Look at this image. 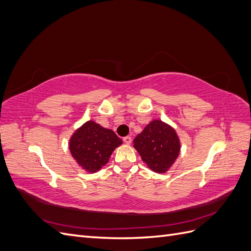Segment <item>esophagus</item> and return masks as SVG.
<instances>
[{"label": "esophagus", "mask_w": 251, "mask_h": 251, "mask_svg": "<svg viewBox=\"0 0 251 251\" xmlns=\"http://www.w3.org/2000/svg\"><path fill=\"white\" fill-rule=\"evenodd\" d=\"M124 142L126 144H130L132 142V137H130V136H126V137H124Z\"/></svg>", "instance_id": "1"}]
</instances>
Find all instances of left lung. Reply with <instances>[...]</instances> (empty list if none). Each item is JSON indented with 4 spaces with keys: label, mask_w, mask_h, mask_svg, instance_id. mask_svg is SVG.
<instances>
[{
    "label": "left lung",
    "mask_w": 251,
    "mask_h": 251,
    "mask_svg": "<svg viewBox=\"0 0 251 251\" xmlns=\"http://www.w3.org/2000/svg\"><path fill=\"white\" fill-rule=\"evenodd\" d=\"M135 150L148 168L165 174L180 154L181 142L175 128L160 119H154L133 140Z\"/></svg>",
    "instance_id": "8db88e82"
}]
</instances>
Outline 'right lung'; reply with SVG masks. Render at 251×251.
I'll return each mask as SVG.
<instances>
[{
	"mask_svg": "<svg viewBox=\"0 0 251 251\" xmlns=\"http://www.w3.org/2000/svg\"><path fill=\"white\" fill-rule=\"evenodd\" d=\"M121 144L123 140L110 128L88 120L71 135L69 150L79 168L93 174L109 162L114 150Z\"/></svg>",
	"mask_w": 251,
	"mask_h": 251,
	"instance_id": "right-lung-1",
	"label": "right lung"
}]
</instances>
